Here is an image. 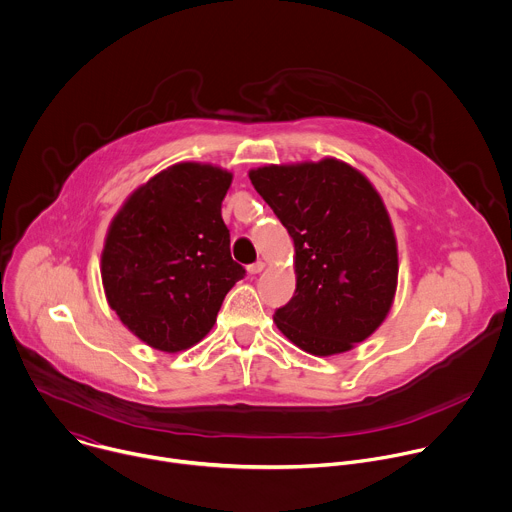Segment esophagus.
<instances>
[{
	"mask_svg": "<svg viewBox=\"0 0 512 512\" xmlns=\"http://www.w3.org/2000/svg\"><path fill=\"white\" fill-rule=\"evenodd\" d=\"M262 270H264V262H260V260L248 266V272H250V274H260Z\"/></svg>",
	"mask_w": 512,
	"mask_h": 512,
	"instance_id": "1",
	"label": "esophagus"
}]
</instances>
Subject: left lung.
I'll use <instances>...</instances> for the list:
<instances>
[{
  "label": "left lung",
  "mask_w": 512,
  "mask_h": 512,
  "mask_svg": "<svg viewBox=\"0 0 512 512\" xmlns=\"http://www.w3.org/2000/svg\"><path fill=\"white\" fill-rule=\"evenodd\" d=\"M250 180L296 250V290L276 308V326L316 356L350 350L380 326L396 290V240L380 196L334 158L264 166Z\"/></svg>",
  "instance_id": "1"
}]
</instances>
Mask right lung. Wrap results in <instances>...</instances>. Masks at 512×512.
Segmentation results:
<instances>
[{
    "label": "right lung",
    "instance_id": "obj_1",
    "mask_svg": "<svg viewBox=\"0 0 512 512\" xmlns=\"http://www.w3.org/2000/svg\"><path fill=\"white\" fill-rule=\"evenodd\" d=\"M230 182L220 168L176 164L136 190L110 226L102 254L108 302L152 348L180 352L200 342L246 276L222 220Z\"/></svg>",
    "mask_w": 512,
    "mask_h": 512
}]
</instances>
